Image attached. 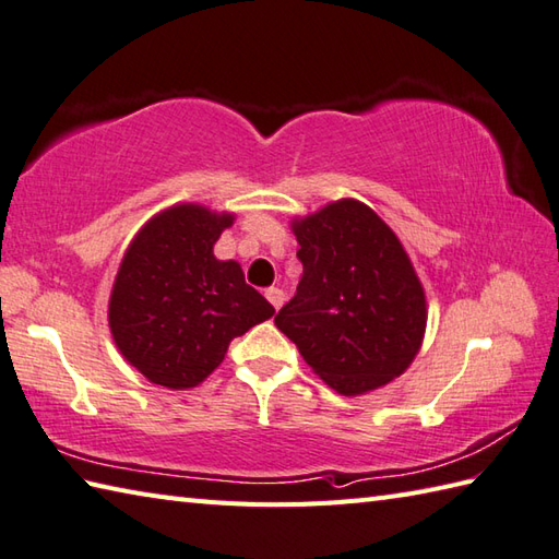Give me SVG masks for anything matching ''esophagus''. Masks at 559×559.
<instances>
[{
    "instance_id": "esophagus-1",
    "label": "esophagus",
    "mask_w": 559,
    "mask_h": 559,
    "mask_svg": "<svg viewBox=\"0 0 559 559\" xmlns=\"http://www.w3.org/2000/svg\"><path fill=\"white\" fill-rule=\"evenodd\" d=\"M264 295H266V300L273 305V310H281L283 300H286V293H283L281 288H269Z\"/></svg>"
}]
</instances>
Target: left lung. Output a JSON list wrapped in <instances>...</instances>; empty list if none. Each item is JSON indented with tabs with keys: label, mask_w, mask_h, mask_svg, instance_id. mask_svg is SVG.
Listing matches in <instances>:
<instances>
[{
	"label": "left lung",
	"mask_w": 559,
	"mask_h": 559,
	"mask_svg": "<svg viewBox=\"0 0 559 559\" xmlns=\"http://www.w3.org/2000/svg\"><path fill=\"white\" fill-rule=\"evenodd\" d=\"M302 278L276 326L305 362L343 396L406 372L427 324L425 290L406 249L355 199L331 201L293 221Z\"/></svg>",
	"instance_id": "obj_1"
}]
</instances>
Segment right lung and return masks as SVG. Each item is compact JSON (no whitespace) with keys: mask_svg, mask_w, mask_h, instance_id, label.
<instances>
[{"mask_svg":"<svg viewBox=\"0 0 559 559\" xmlns=\"http://www.w3.org/2000/svg\"><path fill=\"white\" fill-rule=\"evenodd\" d=\"M235 221L199 204L153 216L127 247L110 293L117 348L148 382L192 389L216 370L230 341L273 317L237 261L213 257Z\"/></svg>","mask_w":559,"mask_h":559,"instance_id":"obj_1","label":"right lung"}]
</instances>
